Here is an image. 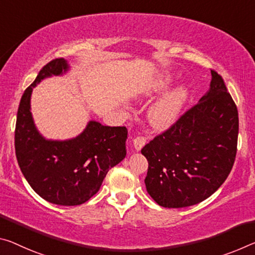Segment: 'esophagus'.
<instances>
[{"label": "esophagus", "instance_id": "esophagus-1", "mask_svg": "<svg viewBox=\"0 0 255 255\" xmlns=\"http://www.w3.org/2000/svg\"><path fill=\"white\" fill-rule=\"evenodd\" d=\"M147 142V138L145 136H137L132 140V143H134V147L137 149V151H139V149H142V147L144 146L145 144Z\"/></svg>", "mask_w": 255, "mask_h": 255}]
</instances>
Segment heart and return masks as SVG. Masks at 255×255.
<instances>
[{
    "label": "heart",
    "mask_w": 255,
    "mask_h": 255,
    "mask_svg": "<svg viewBox=\"0 0 255 255\" xmlns=\"http://www.w3.org/2000/svg\"><path fill=\"white\" fill-rule=\"evenodd\" d=\"M169 83H170L169 77L161 78L154 85V90H164L168 87ZM186 99H187V90L184 87H179L156 101L147 113L148 120L152 126L156 129H165L170 126L178 117Z\"/></svg>",
    "instance_id": "heart-1"
}]
</instances>
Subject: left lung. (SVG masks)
<instances>
[{"label":"left lung","instance_id":"1","mask_svg":"<svg viewBox=\"0 0 255 255\" xmlns=\"http://www.w3.org/2000/svg\"><path fill=\"white\" fill-rule=\"evenodd\" d=\"M210 91L142 148L147 193L163 208H185L211 196L235 162L238 111L224 79L211 69Z\"/></svg>","mask_w":255,"mask_h":255}]
</instances>
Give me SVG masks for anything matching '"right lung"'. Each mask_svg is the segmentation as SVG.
Instances as JSON below:
<instances>
[{"label":"right lung","mask_w":255,"mask_h":255,"mask_svg":"<svg viewBox=\"0 0 255 255\" xmlns=\"http://www.w3.org/2000/svg\"><path fill=\"white\" fill-rule=\"evenodd\" d=\"M68 70L62 58L46 63L26 88L20 101L14 130L15 156L31 188L58 205H79L99 192L112 167L126 156V127L103 126L90 121L85 130L69 140H47L36 129L30 95L40 80Z\"/></svg>","instance_id":"obj_1"}]
</instances>
